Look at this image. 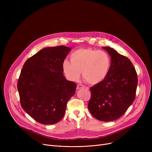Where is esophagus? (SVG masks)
<instances>
[{
  "label": "esophagus",
  "instance_id": "1",
  "mask_svg": "<svg viewBox=\"0 0 152 152\" xmlns=\"http://www.w3.org/2000/svg\"><path fill=\"white\" fill-rule=\"evenodd\" d=\"M85 86L81 84H77V89H83V88H84Z\"/></svg>",
  "mask_w": 152,
  "mask_h": 152
}]
</instances>
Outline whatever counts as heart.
<instances>
[{
  "label": "heart",
  "instance_id": "b5f03b06",
  "mask_svg": "<svg viewBox=\"0 0 152 152\" xmlns=\"http://www.w3.org/2000/svg\"><path fill=\"white\" fill-rule=\"evenodd\" d=\"M71 61L65 60L63 62V69L71 81H76L81 76L89 84L101 83L108 76L111 60L105 52L91 49L81 48L71 54Z\"/></svg>",
  "mask_w": 152,
  "mask_h": 152
}]
</instances>
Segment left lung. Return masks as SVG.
<instances>
[{
  "label": "left lung",
  "instance_id": "obj_1",
  "mask_svg": "<svg viewBox=\"0 0 152 152\" xmlns=\"http://www.w3.org/2000/svg\"><path fill=\"white\" fill-rule=\"evenodd\" d=\"M111 66L107 77L90 88L88 108L94 118L111 121L120 118L132 105L138 83L137 75L131 60L111 47H105Z\"/></svg>",
  "mask_w": 152,
  "mask_h": 152
}]
</instances>
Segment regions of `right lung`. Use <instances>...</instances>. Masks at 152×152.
<instances>
[{
	"label": "right lung",
	"instance_id": "1",
	"mask_svg": "<svg viewBox=\"0 0 152 152\" xmlns=\"http://www.w3.org/2000/svg\"><path fill=\"white\" fill-rule=\"evenodd\" d=\"M71 50L63 45L46 47L28 58L17 84L21 106L43 124L59 122L76 84L63 76V62Z\"/></svg>",
	"mask_w": 152,
	"mask_h": 152
}]
</instances>
